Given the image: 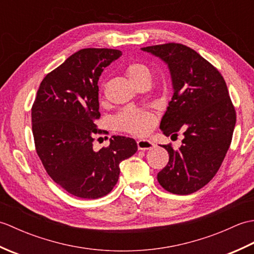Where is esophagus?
I'll return each mask as SVG.
<instances>
[{
  "label": "esophagus",
  "instance_id": "34e87169",
  "mask_svg": "<svg viewBox=\"0 0 254 254\" xmlns=\"http://www.w3.org/2000/svg\"><path fill=\"white\" fill-rule=\"evenodd\" d=\"M137 147L139 150H148L155 147V145L149 139H139L137 141Z\"/></svg>",
  "mask_w": 254,
  "mask_h": 254
}]
</instances>
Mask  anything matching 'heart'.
I'll use <instances>...</instances> for the list:
<instances>
[{"mask_svg":"<svg viewBox=\"0 0 254 254\" xmlns=\"http://www.w3.org/2000/svg\"><path fill=\"white\" fill-rule=\"evenodd\" d=\"M127 76L133 85L141 82L152 80V72L142 63H132L126 69ZM154 118L147 112L139 111L133 108H127L123 110L120 115L115 118L116 127L120 130L130 132L133 134H146L154 127Z\"/></svg>","mask_w":254,"mask_h":254,"instance_id":"obj_1","label":"heart"}]
</instances>
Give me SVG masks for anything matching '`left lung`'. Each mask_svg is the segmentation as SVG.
Masks as SVG:
<instances>
[{
	"label": "left lung",
	"mask_w": 254,
	"mask_h": 254,
	"mask_svg": "<svg viewBox=\"0 0 254 254\" xmlns=\"http://www.w3.org/2000/svg\"><path fill=\"white\" fill-rule=\"evenodd\" d=\"M141 50L160 59L170 73L174 95L161 132L185 135L178 150L163 145L169 161L157 179L168 192L188 195L207 185L222 165L236 126L235 108L222 75L191 48L166 44Z\"/></svg>",
	"instance_id": "obj_1"
}]
</instances>
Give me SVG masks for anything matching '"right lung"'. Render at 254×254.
I'll return each instance as SVG.
<instances>
[{
	"mask_svg": "<svg viewBox=\"0 0 254 254\" xmlns=\"http://www.w3.org/2000/svg\"><path fill=\"white\" fill-rule=\"evenodd\" d=\"M122 56L115 49H82L49 73L31 109L36 150L51 179L72 195L98 198L117 185L120 163L137 152L135 139L113 135L93 149L99 133L98 80L104 67Z\"/></svg>",
	"mask_w": 254,
	"mask_h": 254,
	"instance_id": "add662e5",
	"label": "right lung"
}]
</instances>
